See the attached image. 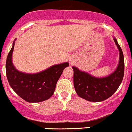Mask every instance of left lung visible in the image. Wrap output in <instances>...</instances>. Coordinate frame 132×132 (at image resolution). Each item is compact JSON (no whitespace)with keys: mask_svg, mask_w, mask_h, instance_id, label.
Here are the masks:
<instances>
[{"mask_svg":"<svg viewBox=\"0 0 132 132\" xmlns=\"http://www.w3.org/2000/svg\"><path fill=\"white\" fill-rule=\"evenodd\" d=\"M120 52L119 64L116 70L104 78H95L73 66V85L77 94L81 98L91 102L106 100L118 89L122 83L124 73V54L117 40L114 38Z\"/></svg>","mask_w":132,"mask_h":132,"instance_id":"obj_1","label":"left lung"}]
</instances>
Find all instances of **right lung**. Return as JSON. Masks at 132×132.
Listing matches in <instances>:
<instances>
[{"label": "right lung", "instance_id": "add662e5", "mask_svg": "<svg viewBox=\"0 0 132 132\" xmlns=\"http://www.w3.org/2000/svg\"><path fill=\"white\" fill-rule=\"evenodd\" d=\"M14 43V41L6 62V73L10 87L21 98L29 103H39L51 98L64 69L69 66L68 62L54 65L37 73L19 72L12 60Z\"/></svg>", "mask_w": 132, "mask_h": 132}]
</instances>
